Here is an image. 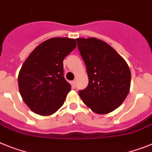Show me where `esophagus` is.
I'll use <instances>...</instances> for the list:
<instances>
[{
	"instance_id": "1",
	"label": "esophagus",
	"mask_w": 152,
	"mask_h": 152,
	"mask_svg": "<svg viewBox=\"0 0 152 152\" xmlns=\"http://www.w3.org/2000/svg\"><path fill=\"white\" fill-rule=\"evenodd\" d=\"M71 85H72V87L73 89L76 88V81H72L71 82Z\"/></svg>"
}]
</instances>
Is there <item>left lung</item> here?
Masks as SVG:
<instances>
[{
    "label": "left lung",
    "instance_id": "left-lung-1",
    "mask_svg": "<svg viewBox=\"0 0 152 152\" xmlns=\"http://www.w3.org/2000/svg\"><path fill=\"white\" fill-rule=\"evenodd\" d=\"M76 41L89 77V85L79 95L92 112L108 114L119 107L129 94L130 69L123 58L103 40L89 37L77 38Z\"/></svg>",
    "mask_w": 152,
    "mask_h": 152
}]
</instances>
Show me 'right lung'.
Returning <instances> with one entry per match:
<instances>
[{
  "label": "right lung",
  "instance_id": "1",
  "mask_svg": "<svg viewBox=\"0 0 152 152\" xmlns=\"http://www.w3.org/2000/svg\"><path fill=\"white\" fill-rule=\"evenodd\" d=\"M76 47L74 39L50 38L38 45L22 65L20 93L36 114L50 115L64 103L71 86L63 76V62Z\"/></svg>",
  "mask_w": 152,
  "mask_h": 152
}]
</instances>
